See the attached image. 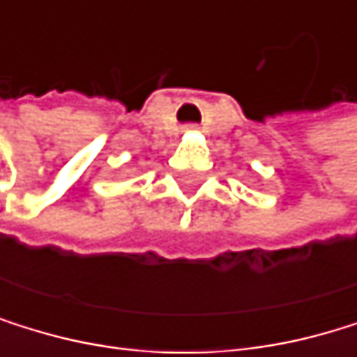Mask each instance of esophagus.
Masks as SVG:
<instances>
[{
  "label": "esophagus",
  "mask_w": 357,
  "mask_h": 357,
  "mask_svg": "<svg viewBox=\"0 0 357 357\" xmlns=\"http://www.w3.org/2000/svg\"><path fill=\"white\" fill-rule=\"evenodd\" d=\"M186 130H197V126H195V124H190V126H186Z\"/></svg>",
  "instance_id": "1"
}]
</instances>
